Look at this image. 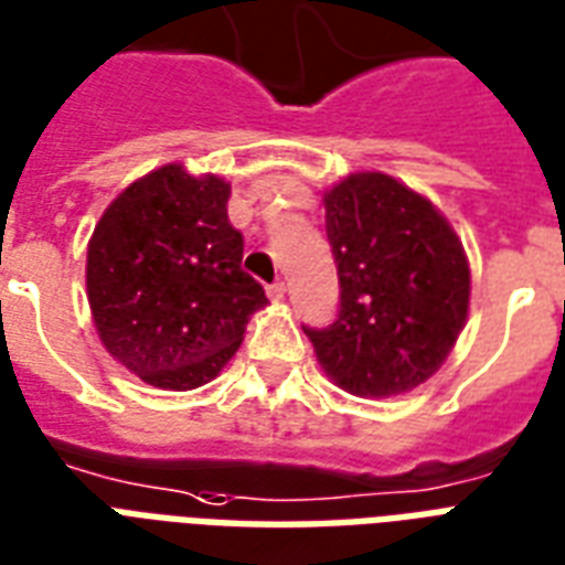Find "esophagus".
Masks as SVG:
<instances>
[{
  "label": "esophagus",
  "mask_w": 565,
  "mask_h": 565,
  "mask_svg": "<svg viewBox=\"0 0 565 565\" xmlns=\"http://www.w3.org/2000/svg\"><path fill=\"white\" fill-rule=\"evenodd\" d=\"M267 295H270V300H282L286 298V282H274V286L267 288Z\"/></svg>",
  "instance_id": "34e87169"
}]
</instances>
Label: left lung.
Returning a JSON list of instances; mask_svg holds the SVG:
<instances>
[{
  "label": "left lung",
  "mask_w": 565,
  "mask_h": 565,
  "mask_svg": "<svg viewBox=\"0 0 565 565\" xmlns=\"http://www.w3.org/2000/svg\"><path fill=\"white\" fill-rule=\"evenodd\" d=\"M339 303L307 330L328 379L351 396L390 398L426 384L470 309L461 237L423 193L384 172H351L324 190Z\"/></svg>",
  "instance_id": "left-lung-1"
}]
</instances>
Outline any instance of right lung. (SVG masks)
I'll return each mask as SVG.
<instances>
[{
	"label": "right lung",
	"mask_w": 565,
	"mask_h": 565,
	"mask_svg": "<svg viewBox=\"0 0 565 565\" xmlns=\"http://www.w3.org/2000/svg\"><path fill=\"white\" fill-rule=\"evenodd\" d=\"M226 178L167 163L125 186L88 237L86 295L104 348L160 390L217 379L265 288L244 274Z\"/></svg>",
	"instance_id": "right-lung-1"
}]
</instances>
